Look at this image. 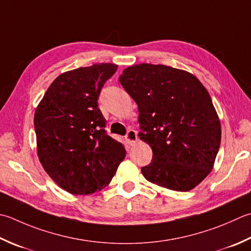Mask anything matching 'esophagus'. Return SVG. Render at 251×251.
I'll return each mask as SVG.
<instances>
[{
    "instance_id": "esophagus-1",
    "label": "esophagus",
    "mask_w": 251,
    "mask_h": 251,
    "mask_svg": "<svg viewBox=\"0 0 251 251\" xmlns=\"http://www.w3.org/2000/svg\"><path fill=\"white\" fill-rule=\"evenodd\" d=\"M125 139L129 145H135L136 141H137V132H136V130L129 129L128 131H127V134L125 136Z\"/></svg>"
}]
</instances>
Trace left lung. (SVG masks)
Listing matches in <instances>:
<instances>
[{"mask_svg":"<svg viewBox=\"0 0 251 251\" xmlns=\"http://www.w3.org/2000/svg\"><path fill=\"white\" fill-rule=\"evenodd\" d=\"M120 82L138 105L139 138L152 149L145 178L188 191L213 169L221 123L207 89L193 74L142 63L125 68Z\"/></svg>","mask_w":251,"mask_h":251,"instance_id":"8db88e82","label":"left lung"}]
</instances>
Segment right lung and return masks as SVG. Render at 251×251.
Returning <instances> with one entry per match:
<instances>
[{
	"label": "right lung",
	"mask_w": 251,
	"mask_h": 251,
	"mask_svg": "<svg viewBox=\"0 0 251 251\" xmlns=\"http://www.w3.org/2000/svg\"><path fill=\"white\" fill-rule=\"evenodd\" d=\"M117 65L93 64L57 76L34 112L37 152L48 175L73 195L110 184L126 150L106 134L98 99Z\"/></svg>",
	"instance_id": "right-lung-1"
}]
</instances>
